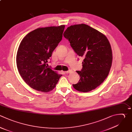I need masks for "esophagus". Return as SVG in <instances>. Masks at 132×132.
I'll return each instance as SVG.
<instances>
[{
  "label": "esophagus",
  "instance_id": "1",
  "mask_svg": "<svg viewBox=\"0 0 132 132\" xmlns=\"http://www.w3.org/2000/svg\"><path fill=\"white\" fill-rule=\"evenodd\" d=\"M71 72H72V70H69L68 71L64 72L65 73H67V74H68V73H71Z\"/></svg>",
  "mask_w": 132,
  "mask_h": 132
}]
</instances>
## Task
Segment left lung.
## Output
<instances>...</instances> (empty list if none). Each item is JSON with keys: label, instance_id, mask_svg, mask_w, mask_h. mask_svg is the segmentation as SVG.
I'll list each match as a JSON object with an SVG mask.
<instances>
[{"label": "left lung", "instance_id": "1", "mask_svg": "<svg viewBox=\"0 0 132 132\" xmlns=\"http://www.w3.org/2000/svg\"><path fill=\"white\" fill-rule=\"evenodd\" d=\"M74 51L84 57L80 78L73 87L86 92L95 89L107 77L112 63L110 44L106 37L90 26L81 24L67 28L63 34Z\"/></svg>", "mask_w": 132, "mask_h": 132}]
</instances>
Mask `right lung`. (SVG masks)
Segmentation results:
<instances>
[{
    "label": "right lung",
    "instance_id": "1",
    "mask_svg": "<svg viewBox=\"0 0 132 132\" xmlns=\"http://www.w3.org/2000/svg\"><path fill=\"white\" fill-rule=\"evenodd\" d=\"M65 26L35 29L21 41L16 55L19 72L31 88L44 92L56 87L62 76L46 66L52 53L62 38Z\"/></svg>",
    "mask_w": 132,
    "mask_h": 132
}]
</instances>
